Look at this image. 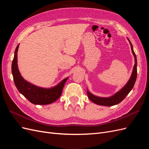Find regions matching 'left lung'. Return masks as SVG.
Listing matches in <instances>:
<instances>
[{
  "instance_id": "1",
  "label": "left lung",
  "mask_w": 149,
  "mask_h": 149,
  "mask_svg": "<svg viewBox=\"0 0 149 149\" xmlns=\"http://www.w3.org/2000/svg\"><path fill=\"white\" fill-rule=\"evenodd\" d=\"M127 39L130 43L132 52L133 54V55L134 56V58H135V64L134 66V68H133L131 78L130 80L128 81L127 84L123 87V88L120 91L116 92L115 95L110 97H97L93 94H92L91 92H89L88 91H87V94H88L89 99L95 104L110 107V106H113V105L119 104L125 98L126 95L130 93V92L132 90L133 87L134 86L136 78H137V58H136V55L134 52V50H133L132 45L130 42V39Z\"/></svg>"
}]
</instances>
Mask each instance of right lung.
Returning a JSON list of instances; mask_svg holds the SVG:
<instances>
[{
  "instance_id": "1",
  "label": "right lung",
  "mask_w": 149,
  "mask_h": 149,
  "mask_svg": "<svg viewBox=\"0 0 149 149\" xmlns=\"http://www.w3.org/2000/svg\"><path fill=\"white\" fill-rule=\"evenodd\" d=\"M19 44L15 51L12 64L13 81L18 91L30 102L36 105H47L57 100L60 97L63 86L68 78L64 79L57 86L45 89L34 86L26 81L21 76L17 65V52Z\"/></svg>"
}]
</instances>
